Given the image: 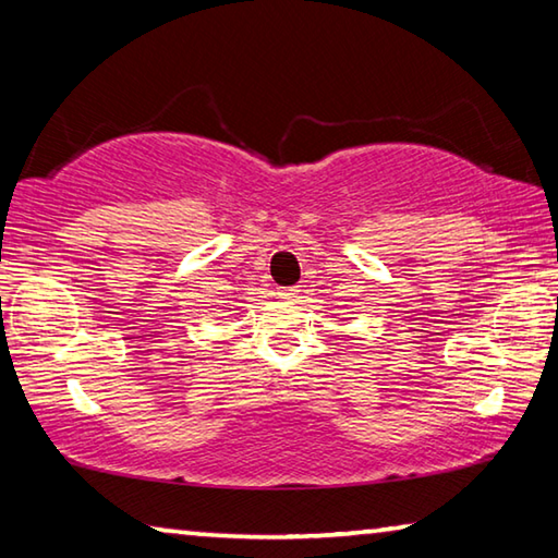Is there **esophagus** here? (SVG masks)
<instances>
[{"mask_svg":"<svg viewBox=\"0 0 558 558\" xmlns=\"http://www.w3.org/2000/svg\"><path fill=\"white\" fill-rule=\"evenodd\" d=\"M295 295H298V292H295V290H292V288H286V290H280V298H282V300H288V302H290V300H295Z\"/></svg>","mask_w":558,"mask_h":558,"instance_id":"34e87169","label":"esophagus"}]
</instances>
